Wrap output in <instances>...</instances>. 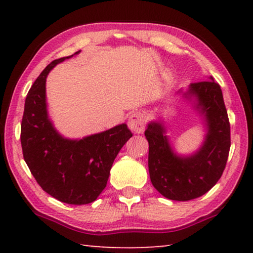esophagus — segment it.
Here are the masks:
<instances>
[{"label": "esophagus", "mask_w": 253, "mask_h": 253, "mask_svg": "<svg viewBox=\"0 0 253 253\" xmlns=\"http://www.w3.org/2000/svg\"><path fill=\"white\" fill-rule=\"evenodd\" d=\"M145 126H146V116L142 113L136 111V113H132L129 118H128V127L132 131L137 132V134L143 132Z\"/></svg>", "instance_id": "obj_1"}]
</instances>
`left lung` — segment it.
<instances>
[{
  "label": "left lung",
  "instance_id": "obj_1",
  "mask_svg": "<svg viewBox=\"0 0 253 253\" xmlns=\"http://www.w3.org/2000/svg\"><path fill=\"white\" fill-rule=\"evenodd\" d=\"M190 84L183 95L195 98V109L202 115L208 128L204 143L196 153L179 156L170 147L162 123L148 124V170L154 187L174 201L200 198L215 185L228 161L231 138L230 123L219 84L213 80Z\"/></svg>",
  "mask_w": 253,
  "mask_h": 253
}]
</instances>
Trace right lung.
Masks as SVG:
<instances>
[{
	"label": "right lung",
	"mask_w": 253,
	"mask_h": 253,
	"mask_svg": "<svg viewBox=\"0 0 253 253\" xmlns=\"http://www.w3.org/2000/svg\"><path fill=\"white\" fill-rule=\"evenodd\" d=\"M71 57L53 60L29 90L21 145L24 161L42 190L63 203L81 205L96 201L104 191L115 158L132 134L126 124L83 139H68L55 130L46 110L45 80L55 65Z\"/></svg>",
	"instance_id": "1"
}]
</instances>
